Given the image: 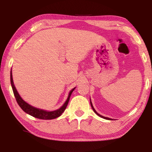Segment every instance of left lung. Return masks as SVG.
I'll return each mask as SVG.
<instances>
[{
  "instance_id": "1",
  "label": "left lung",
  "mask_w": 152,
  "mask_h": 152,
  "mask_svg": "<svg viewBox=\"0 0 152 152\" xmlns=\"http://www.w3.org/2000/svg\"><path fill=\"white\" fill-rule=\"evenodd\" d=\"M90 104H91V106H92V110H93V111L96 114H97L98 116H100V117H101V118H104V119H106V120H111L110 119V118H106V117H104V116H102V115H101L100 114H99L95 110V109L94 108V107H93V106H92V102H91V100H90Z\"/></svg>"
}]
</instances>
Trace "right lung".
Wrapping results in <instances>:
<instances>
[{
	"label": "right lung",
	"instance_id": "right-lung-1",
	"mask_svg": "<svg viewBox=\"0 0 152 152\" xmlns=\"http://www.w3.org/2000/svg\"><path fill=\"white\" fill-rule=\"evenodd\" d=\"M10 83H11V86H12L13 93H14V95L15 96L16 100L19 106L21 107V109L23 110L24 112H25L26 114L32 115V116L34 118H38V119H42V120H52L60 116L62 113L64 112L65 109L66 108V106L68 104L69 100H70L72 93L74 90L75 89V88H74L70 91V93H69L68 97L67 98L66 101V102L61 107H60V108H59L58 110H55V111L47 112V111H45V110L38 109V108H36L34 107L31 106L30 105L27 104L26 102H24L23 99L21 98L20 95L18 94L17 90L16 89L15 85H14L12 75V70L10 71Z\"/></svg>",
	"mask_w": 152,
	"mask_h": 152
}]
</instances>
